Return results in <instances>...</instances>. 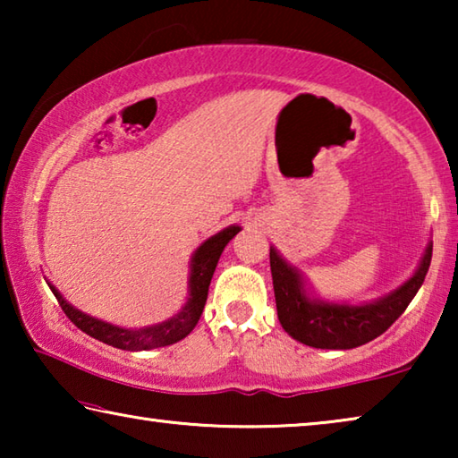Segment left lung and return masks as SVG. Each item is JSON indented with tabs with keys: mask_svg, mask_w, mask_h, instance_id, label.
<instances>
[{
	"mask_svg": "<svg viewBox=\"0 0 458 458\" xmlns=\"http://www.w3.org/2000/svg\"><path fill=\"white\" fill-rule=\"evenodd\" d=\"M432 259V240L412 276L398 289L368 303L352 305L344 301H325L311 291L305 275L270 246V273L276 299V313L283 329L299 344L317 350H353L390 327L406 311L420 289Z\"/></svg>",
	"mask_w": 458,
	"mask_h": 458,
	"instance_id": "left-lung-1",
	"label": "left lung"
}]
</instances>
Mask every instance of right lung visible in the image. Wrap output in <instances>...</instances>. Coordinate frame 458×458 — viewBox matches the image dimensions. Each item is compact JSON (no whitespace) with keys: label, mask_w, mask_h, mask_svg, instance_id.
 <instances>
[{"label":"right lung","mask_w":458,"mask_h":458,"mask_svg":"<svg viewBox=\"0 0 458 458\" xmlns=\"http://www.w3.org/2000/svg\"><path fill=\"white\" fill-rule=\"evenodd\" d=\"M240 230L242 228H240L238 224H232V226L220 230L218 234L204 240V242L196 248V252L191 254L190 260L188 301H185L183 307L174 317H169V319L161 323L147 325V327L127 329L119 327V325L106 323L103 319H97V317L82 313L81 309L68 303L52 283H48V286L52 289L54 297L58 299L62 311L66 313L68 319H71L76 327L87 333V335L103 341L106 345L119 347V350L125 352H147L155 350V347L172 345L177 344V341H182L183 337H188L191 329L198 325L201 311H204L208 289H210V281L214 276L216 265H218L220 260V254Z\"/></svg>","instance_id":"obj_1"}]
</instances>
